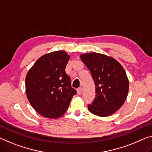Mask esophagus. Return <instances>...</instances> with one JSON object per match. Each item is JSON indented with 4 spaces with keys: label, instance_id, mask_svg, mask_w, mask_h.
Returning a JSON list of instances; mask_svg holds the SVG:
<instances>
[{
    "label": "esophagus",
    "instance_id": "34e87169",
    "mask_svg": "<svg viewBox=\"0 0 152 152\" xmlns=\"http://www.w3.org/2000/svg\"><path fill=\"white\" fill-rule=\"evenodd\" d=\"M82 93H83V89H82V88H81V87L77 89V94H78V95L82 94Z\"/></svg>",
    "mask_w": 152,
    "mask_h": 152
}]
</instances>
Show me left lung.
Segmentation results:
<instances>
[{"label": "left lung", "instance_id": "8db88e82", "mask_svg": "<svg viewBox=\"0 0 152 152\" xmlns=\"http://www.w3.org/2000/svg\"><path fill=\"white\" fill-rule=\"evenodd\" d=\"M80 58L90 70L96 86V98L88 109L99 117H108L119 110L126 101L129 80L124 67L105 54H83Z\"/></svg>", "mask_w": 152, "mask_h": 152}]
</instances>
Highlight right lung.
Returning a JSON list of instances; mask_svg holds the SVG:
<instances>
[{"instance_id": "right-lung-1", "label": "right lung", "mask_w": 152, "mask_h": 152, "mask_svg": "<svg viewBox=\"0 0 152 152\" xmlns=\"http://www.w3.org/2000/svg\"><path fill=\"white\" fill-rule=\"evenodd\" d=\"M69 58L62 50L46 54L36 61L26 74L27 98L43 117L56 119L62 116L76 94L65 70Z\"/></svg>"}]
</instances>
